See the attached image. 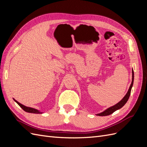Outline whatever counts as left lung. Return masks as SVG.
<instances>
[{
    "label": "left lung",
    "mask_w": 147,
    "mask_h": 147,
    "mask_svg": "<svg viewBox=\"0 0 147 147\" xmlns=\"http://www.w3.org/2000/svg\"><path fill=\"white\" fill-rule=\"evenodd\" d=\"M132 83L131 84V86L129 87V90L127 92V94L125 95V96H124L123 97V99L119 102L118 104H117L116 105H115L112 107H111L109 108L108 109H107L106 110H105L104 112H102L100 113H99V114H97V115H98V116H107V115H111L112 113H113L114 112H115V111L121 109V107H123L125 105V104L127 102V101L128 100L129 98V96H130V94H131V89H132V87L133 86V83H134V70H132Z\"/></svg>",
    "instance_id": "1"
}]
</instances>
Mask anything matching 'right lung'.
<instances>
[{"mask_svg": "<svg viewBox=\"0 0 147 147\" xmlns=\"http://www.w3.org/2000/svg\"><path fill=\"white\" fill-rule=\"evenodd\" d=\"M14 100L16 102V103L18 104L20 107H21V108L23 109V110H24L25 112H29V113H42V112H40L38 110H36V109H33V108H30V107H26V106H24V105H22L21 104H20V103H19L18 102V101H16V100H15L14 99Z\"/></svg>", "mask_w": 147, "mask_h": 147, "instance_id": "add662e5", "label": "right lung"}]
</instances>
